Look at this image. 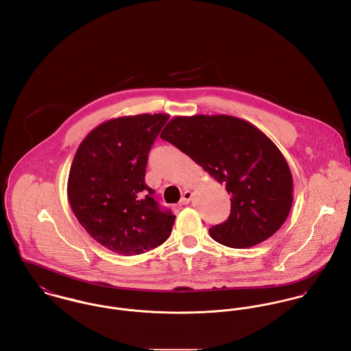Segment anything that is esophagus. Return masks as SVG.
Here are the masks:
<instances>
[{
    "instance_id": "1",
    "label": "esophagus",
    "mask_w": 351,
    "mask_h": 351,
    "mask_svg": "<svg viewBox=\"0 0 351 351\" xmlns=\"http://www.w3.org/2000/svg\"><path fill=\"white\" fill-rule=\"evenodd\" d=\"M193 199V193L190 190H186L183 195H182V199H180V204H189L190 200Z\"/></svg>"
}]
</instances>
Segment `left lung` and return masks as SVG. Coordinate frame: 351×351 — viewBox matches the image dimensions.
I'll list each match as a JSON object with an SVG mask.
<instances>
[{
    "mask_svg": "<svg viewBox=\"0 0 351 351\" xmlns=\"http://www.w3.org/2000/svg\"><path fill=\"white\" fill-rule=\"evenodd\" d=\"M160 137L191 157L232 196L228 221L208 230L214 241L246 249L282 226L293 202V179L285 157L258 128L226 114L179 116Z\"/></svg>",
    "mask_w": 351,
    "mask_h": 351,
    "instance_id": "1",
    "label": "left lung"
}]
</instances>
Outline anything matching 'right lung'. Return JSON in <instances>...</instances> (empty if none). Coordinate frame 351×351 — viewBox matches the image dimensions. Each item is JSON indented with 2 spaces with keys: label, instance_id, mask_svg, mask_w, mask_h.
<instances>
[{
  "label": "right lung",
  "instance_id": "right-lung-1",
  "mask_svg": "<svg viewBox=\"0 0 351 351\" xmlns=\"http://www.w3.org/2000/svg\"><path fill=\"white\" fill-rule=\"evenodd\" d=\"M169 118L138 114L94 128L73 160L67 196L83 229L122 256L155 249L169 237L175 215L158 208L145 184L149 149Z\"/></svg>",
  "mask_w": 351,
  "mask_h": 351
}]
</instances>
